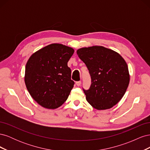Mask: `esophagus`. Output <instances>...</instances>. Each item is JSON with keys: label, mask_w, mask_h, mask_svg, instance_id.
Instances as JSON below:
<instances>
[{"label": "esophagus", "mask_w": 150, "mask_h": 150, "mask_svg": "<svg viewBox=\"0 0 150 150\" xmlns=\"http://www.w3.org/2000/svg\"><path fill=\"white\" fill-rule=\"evenodd\" d=\"M76 84L78 86H81V81H76Z\"/></svg>", "instance_id": "obj_1"}]
</instances>
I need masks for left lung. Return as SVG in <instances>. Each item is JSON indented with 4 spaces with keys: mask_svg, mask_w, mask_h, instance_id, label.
Here are the masks:
<instances>
[{
    "mask_svg": "<svg viewBox=\"0 0 150 150\" xmlns=\"http://www.w3.org/2000/svg\"><path fill=\"white\" fill-rule=\"evenodd\" d=\"M77 54L87 66L91 79L89 88H83L87 101L99 110L116 105L129 83L128 67L124 59L103 46L81 48Z\"/></svg>",
    "mask_w": 150,
    "mask_h": 150,
    "instance_id": "1",
    "label": "left lung"
}]
</instances>
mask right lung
<instances>
[{
  "mask_svg": "<svg viewBox=\"0 0 150 150\" xmlns=\"http://www.w3.org/2000/svg\"><path fill=\"white\" fill-rule=\"evenodd\" d=\"M74 49L52 44L34 53L27 62L25 83L29 93L40 106L47 109L61 106L69 96L74 82L67 62Z\"/></svg>",
  "mask_w": 150,
  "mask_h": 150,
  "instance_id": "add662e5",
  "label": "right lung"
}]
</instances>
